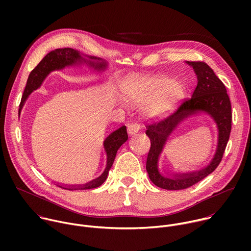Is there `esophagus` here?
I'll list each match as a JSON object with an SVG mask.
<instances>
[{
    "mask_svg": "<svg viewBox=\"0 0 251 251\" xmlns=\"http://www.w3.org/2000/svg\"><path fill=\"white\" fill-rule=\"evenodd\" d=\"M139 130H140V126L137 123H131V124H128L127 126V131L130 136L135 135L136 133L139 132Z\"/></svg>",
    "mask_w": 251,
    "mask_h": 251,
    "instance_id": "obj_1",
    "label": "esophagus"
}]
</instances>
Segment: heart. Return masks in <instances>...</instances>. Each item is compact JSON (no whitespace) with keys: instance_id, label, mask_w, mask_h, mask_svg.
<instances>
[{"instance_id":"obj_1","label":"heart","mask_w":251,"mask_h":251,"mask_svg":"<svg viewBox=\"0 0 251 251\" xmlns=\"http://www.w3.org/2000/svg\"><path fill=\"white\" fill-rule=\"evenodd\" d=\"M171 83L170 85L169 83ZM156 84H169L163 95L151 97V91ZM125 100L132 106L143 107V114L147 118H158L172 111L176 105L185 96V88L180 82H173L170 78H158L155 80H139L126 85L123 88Z\"/></svg>"}]
</instances>
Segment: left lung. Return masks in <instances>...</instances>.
I'll use <instances>...</instances> for the list:
<instances>
[{"label":"left lung","instance_id":"1","mask_svg":"<svg viewBox=\"0 0 251 251\" xmlns=\"http://www.w3.org/2000/svg\"><path fill=\"white\" fill-rule=\"evenodd\" d=\"M186 62L194 68L198 78L192 98L183 102L175 113L164 120L146 126V135L151 141L146 163L149 177L157 187L171 191L190 188L216 170L223 159L231 130V105L225 84L205 62ZM200 113L209 115L219 132L217 150L211 163L202 169L191 173L162 174L158 171L157 163L169 135L186 118Z\"/></svg>","mask_w":251,"mask_h":251}]
</instances>
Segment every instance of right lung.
<instances>
[{
    "mask_svg": "<svg viewBox=\"0 0 251 251\" xmlns=\"http://www.w3.org/2000/svg\"><path fill=\"white\" fill-rule=\"evenodd\" d=\"M80 64H87L88 66L94 68L95 70L101 71L105 70V68L108 65L104 59L96 56H90L85 55L81 52H79L76 50L64 48V49H57L50 52H49L42 61L35 66L31 73L28 75L26 85L22 97V101L20 104L19 109V115L22 111L23 106L27 99L28 95L33 91L37 90L41 87L46 77L54 70L63 69L66 66H75V65H80ZM128 140V134L126 130V126H122L116 131L112 132L108 137H107L104 142L103 146L106 153V168L104 172L99 176L98 177L94 178V180L84 184V185H75V186H64V185H56L59 188L74 191V190H90L100 187L107 178L108 176L109 170L111 169L113 162L115 160L116 154L118 149L124 144V143Z\"/></svg>",
    "mask_w": 251,
    "mask_h": 251,
    "instance_id": "right-lung-1",
    "label": "right lung"
}]
</instances>
